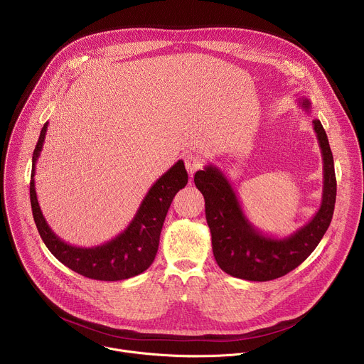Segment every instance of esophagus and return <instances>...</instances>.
<instances>
[{
  "label": "esophagus",
  "instance_id": "34e87169",
  "mask_svg": "<svg viewBox=\"0 0 364 364\" xmlns=\"http://www.w3.org/2000/svg\"><path fill=\"white\" fill-rule=\"evenodd\" d=\"M184 164H186V168L188 171V174L193 177V174L196 171H198L201 167H203V159L201 155L198 154H194V152H188L184 155Z\"/></svg>",
  "mask_w": 364,
  "mask_h": 364
}]
</instances>
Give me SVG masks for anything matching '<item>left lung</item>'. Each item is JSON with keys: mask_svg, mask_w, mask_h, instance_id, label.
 <instances>
[{"mask_svg": "<svg viewBox=\"0 0 364 364\" xmlns=\"http://www.w3.org/2000/svg\"><path fill=\"white\" fill-rule=\"evenodd\" d=\"M299 107L309 112L311 102L301 99ZM313 125L323 155L321 205L313 219L287 237L268 236L249 222L236 191L216 166L210 164L194 174V184L205 201L213 255L226 274L259 282L284 277L313 253L327 232L337 194L334 160L321 122L314 119Z\"/></svg>", "mask_w": 364, "mask_h": 364, "instance_id": "1", "label": "left lung"}]
</instances>
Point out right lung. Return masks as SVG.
Masks as SVG:
<instances>
[{
	"instance_id": "add662e5",
	"label": "right lung",
	"mask_w": 364,
	"mask_h": 364,
	"mask_svg": "<svg viewBox=\"0 0 364 364\" xmlns=\"http://www.w3.org/2000/svg\"><path fill=\"white\" fill-rule=\"evenodd\" d=\"M48 122L41 128L33 152L30 201L33 218L47 249L69 269L97 281H121L142 274L154 262L159 250L161 229L174 196L186 187L188 176L178 160L152 184L128 228L109 242L95 247H79L62 240L47 225L38 205L34 173L43 149Z\"/></svg>"
}]
</instances>
